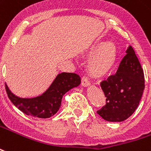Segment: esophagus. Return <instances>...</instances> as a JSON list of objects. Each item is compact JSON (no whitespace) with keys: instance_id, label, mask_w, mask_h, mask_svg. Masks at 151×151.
Wrapping results in <instances>:
<instances>
[{"instance_id":"esophagus-1","label":"esophagus","mask_w":151,"mask_h":151,"mask_svg":"<svg viewBox=\"0 0 151 151\" xmlns=\"http://www.w3.org/2000/svg\"><path fill=\"white\" fill-rule=\"evenodd\" d=\"M81 85L85 87L88 86L90 85V81H89V79L87 78L86 77H82V78H81Z\"/></svg>"}]
</instances>
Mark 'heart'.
Returning a JSON list of instances; mask_svg holds the SVG:
<instances>
[{
	"instance_id": "heart-1",
	"label": "heart",
	"mask_w": 151,
	"mask_h": 151,
	"mask_svg": "<svg viewBox=\"0 0 151 151\" xmlns=\"http://www.w3.org/2000/svg\"><path fill=\"white\" fill-rule=\"evenodd\" d=\"M88 53L91 57L87 68L91 75L101 78L111 72L117 59V48L114 43L97 42L91 46Z\"/></svg>"
}]
</instances>
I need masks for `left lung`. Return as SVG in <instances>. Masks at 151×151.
Listing matches in <instances>:
<instances>
[{"mask_svg":"<svg viewBox=\"0 0 151 151\" xmlns=\"http://www.w3.org/2000/svg\"><path fill=\"white\" fill-rule=\"evenodd\" d=\"M143 70L131 46L122 60L114 75L101 82L106 103L97 111L109 122H122L138 108L145 88Z\"/></svg>","mask_w":151,"mask_h":151,"instance_id":"8db88e82","label":"left lung"}]
</instances>
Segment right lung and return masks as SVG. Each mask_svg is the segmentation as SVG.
I'll return each mask as SVG.
<instances>
[{
	"label": "right lung",
	"mask_w": 151,
	"mask_h": 151,
	"mask_svg": "<svg viewBox=\"0 0 151 151\" xmlns=\"http://www.w3.org/2000/svg\"><path fill=\"white\" fill-rule=\"evenodd\" d=\"M80 83L81 78L77 73H61L57 76L50 88L37 98H18L11 93L6 84L5 90L10 101L24 114L34 118H47L58 111L65 93Z\"/></svg>",
	"instance_id": "add662e5"
}]
</instances>
